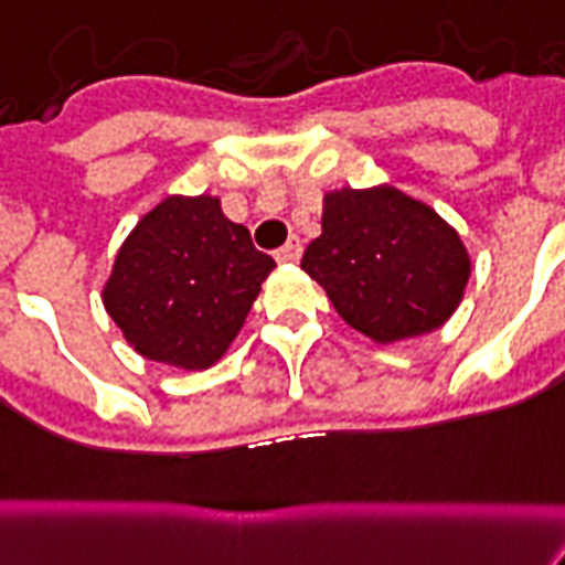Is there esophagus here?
Listing matches in <instances>:
<instances>
[{"label": "esophagus", "mask_w": 565, "mask_h": 565, "mask_svg": "<svg viewBox=\"0 0 565 565\" xmlns=\"http://www.w3.org/2000/svg\"><path fill=\"white\" fill-rule=\"evenodd\" d=\"M300 253H303V244H300L297 235H291V238L277 250V262H297L300 259Z\"/></svg>", "instance_id": "34e87169"}]
</instances>
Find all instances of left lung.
<instances>
[{
  "label": "left lung",
  "instance_id": "left-lung-1",
  "mask_svg": "<svg viewBox=\"0 0 565 565\" xmlns=\"http://www.w3.org/2000/svg\"><path fill=\"white\" fill-rule=\"evenodd\" d=\"M300 268L335 312L377 344L439 330L469 286L460 233L436 209L395 185L323 194L321 235Z\"/></svg>",
  "mask_w": 565,
  "mask_h": 565
}]
</instances>
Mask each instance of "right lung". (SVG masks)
I'll use <instances>...</instances> for the list:
<instances>
[{"label":"right lung","instance_id":"right-lung-1","mask_svg":"<svg viewBox=\"0 0 565 565\" xmlns=\"http://www.w3.org/2000/svg\"><path fill=\"white\" fill-rule=\"evenodd\" d=\"M274 268L217 196L170 194L120 244L103 306L141 356L203 371L230 351Z\"/></svg>","mask_w":565,"mask_h":565}]
</instances>
